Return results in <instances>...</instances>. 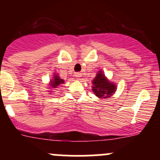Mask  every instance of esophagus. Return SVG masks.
Masks as SVG:
<instances>
[{"mask_svg": "<svg viewBox=\"0 0 160 160\" xmlns=\"http://www.w3.org/2000/svg\"><path fill=\"white\" fill-rule=\"evenodd\" d=\"M74 76H75L76 78L79 79L80 77H81L82 74H81V72H75V73H74Z\"/></svg>", "mask_w": 160, "mask_h": 160, "instance_id": "34e87169", "label": "esophagus"}]
</instances>
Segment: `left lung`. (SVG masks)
Returning a JSON list of instances; mask_svg holds the SVG:
<instances>
[{"instance_id": "obj_1", "label": "left lung", "mask_w": 160, "mask_h": 160, "mask_svg": "<svg viewBox=\"0 0 160 160\" xmlns=\"http://www.w3.org/2000/svg\"><path fill=\"white\" fill-rule=\"evenodd\" d=\"M92 90L98 98H108L115 92L116 87L114 83H111L102 71H98L96 77L92 81Z\"/></svg>"}]
</instances>
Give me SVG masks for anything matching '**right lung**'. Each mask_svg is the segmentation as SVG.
Instances as JSON below:
<instances>
[{"label":"right lung","instance_id":"add662e5","mask_svg":"<svg viewBox=\"0 0 160 160\" xmlns=\"http://www.w3.org/2000/svg\"><path fill=\"white\" fill-rule=\"evenodd\" d=\"M64 83V80L62 79H61L57 74H55V76H53V79L50 82V88H56L59 85L62 84Z\"/></svg>","mask_w":160,"mask_h":160}]
</instances>
